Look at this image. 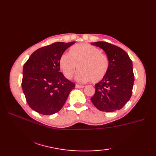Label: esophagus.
Listing matches in <instances>:
<instances>
[{"label": "esophagus", "instance_id": "obj_1", "mask_svg": "<svg viewBox=\"0 0 156 156\" xmlns=\"http://www.w3.org/2000/svg\"><path fill=\"white\" fill-rule=\"evenodd\" d=\"M76 87L78 88H82L84 87V86L80 85V84H76Z\"/></svg>", "mask_w": 156, "mask_h": 156}]
</instances>
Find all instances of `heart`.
<instances>
[{"label": "heart", "mask_w": 156, "mask_h": 156, "mask_svg": "<svg viewBox=\"0 0 156 156\" xmlns=\"http://www.w3.org/2000/svg\"><path fill=\"white\" fill-rule=\"evenodd\" d=\"M59 67L66 78L71 79L77 68L79 72L76 80L80 82L91 81L97 83L107 75L109 60L101 49L88 44L75 45L69 54H64L59 58Z\"/></svg>", "instance_id": "heart-1"}]
</instances>
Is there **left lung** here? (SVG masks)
Masks as SVG:
<instances>
[{"mask_svg":"<svg viewBox=\"0 0 156 156\" xmlns=\"http://www.w3.org/2000/svg\"><path fill=\"white\" fill-rule=\"evenodd\" d=\"M91 44L103 49L109 60L107 75L95 84V94L90 100L98 110L113 112L129 101L133 90V64L123 49L105 41Z\"/></svg>","mask_w":156,"mask_h":156,"instance_id":"left-lung-1","label":"left lung"}]
</instances>
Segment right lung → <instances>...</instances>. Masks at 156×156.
<instances>
[{
	"instance_id": "right-lung-1",
	"label": "right lung",
	"mask_w": 156,
	"mask_h": 156,
	"mask_svg": "<svg viewBox=\"0 0 156 156\" xmlns=\"http://www.w3.org/2000/svg\"><path fill=\"white\" fill-rule=\"evenodd\" d=\"M75 42H56L35 51L23 69L22 89L27 103L41 115L56 113L62 108L75 84L66 79L59 58Z\"/></svg>"
}]
</instances>
